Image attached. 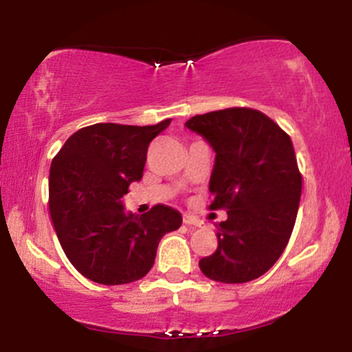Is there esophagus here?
Listing matches in <instances>:
<instances>
[{
  "label": "esophagus",
  "instance_id": "esophagus-1",
  "mask_svg": "<svg viewBox=\"0 0 352 352\" xmlns=\"http://www.w3.org/2000/svg\"><path fill=\"white\" fill-rule=\"evenodd\" d=\"M184 223L185 225H192V227H201V225H204V221H201L199 217L184 215Z\"/></svg>",
  "mask_w": 352,
  "mask_h": 352
}]
</instances>
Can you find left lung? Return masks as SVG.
I'll return each instance as SVG.
<instances>
[{
    "label": "left lung",
    "mask_w": 352,
    "mask_h": 352,
    "mask_svg": "<svg viewBox=\"0 0 352 352\" xmlns=\"http://www.w3.org/2000/svg\"><path fill=\"white\" fill-rule=\"evenodd\" d=\"M185 125L217 153L208 208L228 213L215 225V253L199 261L201 273L220 283L260 278L285 252L300 207L302 177L292 139L250 107L207 112Z\"/></svg>",
    "instance_id": "8db88e82"
}]
</instances>
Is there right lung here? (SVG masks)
<instances>
[{
    "mask_svg": "<svg viewBox=\"0 0 352 352\" xmlns=\"http://www.w3.org/2000/svg\"><path fill=\"white\" fill-rule=\"evenodd\" d=\"M170 125L94 124L74 132L52 159L50 213L59 243L82 276L100 285L144 278L165 233L182 215L155 205L144 215L125 213L120 199L142 179L148 144Z\"/></svg>",
    "mask_w": 352,
    "mask_h": 352,
    "instance_id": "add662e5",
    "label": "right lung"
}]
</instances>
